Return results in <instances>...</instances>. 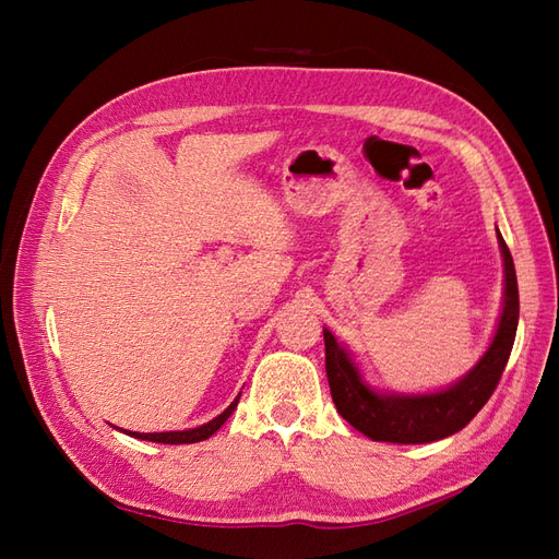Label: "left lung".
<instances>
[{
  "label": "left lung",
  "mask_w": 559,
  "mask_h": 559,
  "mask_svg": "<svg viewBox=\"0 0 559 559\" xmlns=\"http://www.w3.org/2000/svg\"><path fill=\"white\" fill-rule=\"evenodd\" d=\"M503 257V308L492 343L468 373L454 384L431 394L376 392L361 378L349 352L324 329L326 376L337 413L373 441L433 443L462 431L492 396L515 343L520 298L518 277L509 247L497 230Z\"/></svg>",
  "instance_id": "1"
}]
</instances>
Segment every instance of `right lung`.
Wrapping results in <instances>:
<instances>
[{"label":"right lung","mask_w":559,"mask_h":559,"mask_svg":"<svg viewBox=\"0 0 559 559\" xmlns=\"http://www.w3.org/2000/svg\"><path fill=\"white\" fill-rule=\"evenodd\" d=\"M238 401H240V396L235 399L222 415L214 417L212 421H207V425L195 427V429H186V431H160V433H158V431H156V433H140V431H126V429H118V431H123V433H128V436H132V438H140V441H154V443H165V445H181V443L207 441V438H210L212 433H216L218 429H222V425L233 415V411L238 408Z\"/></svg>","instance_id":"add662e5"}]
</instances>
